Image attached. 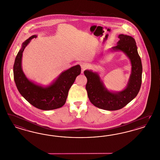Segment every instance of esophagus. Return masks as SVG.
Listing matches in <instances>:
<instances>
[{"label": "esophagus", "mask_w": 160, "mask_h": 160, "mask_svg": "<svg viewBox=\"0 0 160 160\" xmlns=\"http://www.w3.org/2000/svg\"><path fill=\"white\" fill-rule=\"evenodd\" d=\"M89 68V65L87 63H83L82 64H81V68H82V71H83L85 70H86L87 69H88Z\"/></svg>", "instance_id": "obj_1"}]
</instances>
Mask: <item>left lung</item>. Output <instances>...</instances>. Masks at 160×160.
I'll use <instances>...</instances> for the list:
<instances>
[{
  "label": "left lung",
  "mask_w": 160,
  "mask_h": 160,
  "mask_svg": "<svg viewBox=\"0 0 160 160\" xmlns=\"http://www.w3.org/2000/svg\"><path fill=\"white\" fill-rule=\"evenodd\" d=\"M118 38L117 45L112 47V50L124 52L130 59L132 65V73L127 88L119 92H111L104 87L97 73L84 71L87 78L86 89L89 101L94 106L108 111L118 110L127 105L137 95L142 82V67L135 39L123 34Z\"/></svg>",
  "instance_id": "left-lung-1"
}]
</instances>
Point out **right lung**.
<instances>
[{"label": "right lung", "instance_id": "1", "mask_svg": "<svg viewBox=\"0 0 160 160\" xmlns=\"http://www.w3.org/2000/svg\"><path fill=\"white\" fill-rule=\"evenodd\" d=\"M34 38H36V35L31 36L22 43V48L16 57L13 76L16 87L22 96L37 108L52 110L61 108L65 103L69 89L81 73V67L76 65L62 72L57 80L47 88L29 81L22 70L21 61L25 47Z\"/></svg>", "mask_w": 160, "mask_h": 160}]
</instances>
